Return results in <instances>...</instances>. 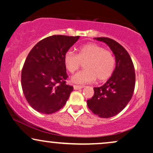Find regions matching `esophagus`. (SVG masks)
<instances>
[{"mask_svg": "<svg viewBox=\"0 0 153 153\" xmlns=\"http://www.w3.org/2000/svg\"><path fill=\"white\" fill-rule=\"evenodd\" d=\"M82 88H83V86H80V85H73V88H74V90H78V89H81Z\"/></svg>", "mask_w": 153, "mask_h": 153, "instance_id": "1", "label": "esophagus"}]
</instances>
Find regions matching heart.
Returning <instances> with one entry per match:
<instances>
[{"mask_svg":"<svg viewBox=\"0 0 153 153\" xmlns=\"http://www.w3.org/2000/svg\"><path fill=\"white\" fill-rule=\"evenodd\" d=\"M85 70L72 77V81L77 84L94 82L98 78L100 82L105 81L113 74L115 68V58L113 54L100 45L89 43L80 47L75 54L68 51L64 55V65L69 73L76 72L84 62Z\"/></svg>","mask_w":153,"mask_h":153,"instance_id":"b5f03b06","label":"heart"}]
</instances>
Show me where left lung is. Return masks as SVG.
Returning a JSON list of instances; mask_svg holds the SVG:
<instances>
[{
  "mask_svg": "<svg viewBox=\"0 0 153 153\" xmlns=\"http://www.w3.org/2000/svg\"><path fill=\"white\" fill-rule=\"evenodd\" d=\"M94 39L106 44L115 56L116 66L111 78L101 87L94 88V94L87 104L94 114L110 118L118 114L129 102L134 90L135 73L132 61L120 44L107 37Z\"/></svg>",
  "mask_w": 153,
  "mask_h": 153,
  "instance_id": "8db88e82",
  "label": "left lung"
}]
</instances>
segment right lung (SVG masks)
Here are the masks:
<instances>
[{
	"label": "right lung",
	"instance_id": "1",
	"mask_svg": "<svg viewBox=\"0 0 153 153\" xmlns=\"http://www.w3.org/2000/svg\"><path fill=\"white\" fill-rule=\"evenodd\" d=\"M80 36L53 35L30 51L22 71L26 101L36 111L51 114L65 106L73 87L67 85L64 55Z\"/></svg>",
	"mask_w": 153,
	"mask_h": 153
}]
</instances>
